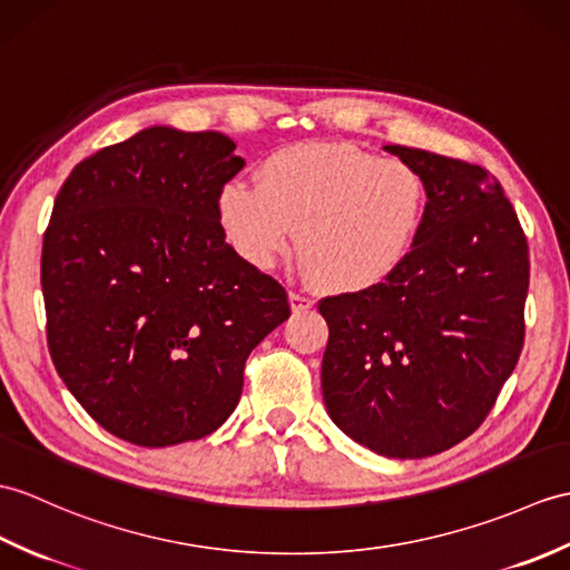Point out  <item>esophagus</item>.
I'll return each instance as SVG.
<instances>
[{
    "label": "esophagus",
    "mask_w": 570,
    "mask_h": 570,
    "mask_svg": "<svg viewBox=\"0 0 570 570\" xmlns=\"http://www.w3.org/2000/svg\"><path fill=\"white\" fill-rule=\"evenodd\" d=\"M288 303H291V311H294V313H303V311H308L313 306L311 298H306L303 294H291Z\"/></svg>",
    "instance_id": "34e87169"
}]
</instances>
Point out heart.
I'll return each instance as SVG.
<instances>
[{"mask_svg":"<svg viewBox=\"0 0 570 570\" xmlns=\"http://www.w3.org/2000/svg\"><path fill=\"white\" fill-rule=\"evenodd\" d=\"M230 245L272 269L294 245L306 272L335 294H364L399 272L425 216V187L401 160L352 145L303 142L272 153L259 184L235 177L216 196Z\"/></svg>","mask_w":570,"mask_h":570,"instance_id":"b5f03b06","label":"heart"}]
</instances>
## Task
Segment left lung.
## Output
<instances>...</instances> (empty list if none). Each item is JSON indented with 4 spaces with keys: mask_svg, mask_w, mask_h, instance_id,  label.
<instances>
[{
    "mask_svg": "<svg viewBox=\"0 0 570 570\" xmlns=\"http://www.w3.org/2000/svg\"><path fill=\"white\" fill-rule=\"evenodd\" d=\"M428 194L413 253L389 282L321 301L327 415L389 459L440 454L481 425L520 360L529 249L500 184L405 145Z\"/></svg>",
    "mask_w": 570,
    "mask_h": 570,
    "instance_id": "left-lung-1",
    "label": "left lung"
}]
</instances>
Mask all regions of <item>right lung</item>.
I'll return each instance as SVG.
<instances>
[{"label": "right lung", "mask_w": 570, "mask_h": 570, "mask_svg": "<svg viewBox=\"0 0 570 570\" xmlns=\"http://www.w3.org/2000/svg\"><path fill=\"white\" fill-rule=\"evenodd\" d=\"M243 167L216 130L150 126L79 163L52 206L41 257L52 364L126 442L218 430L249 352L291 315L284 286L225 243L216 196Z\"/></svg>", "instance_id": "right-lung-1"}]
</instances>
